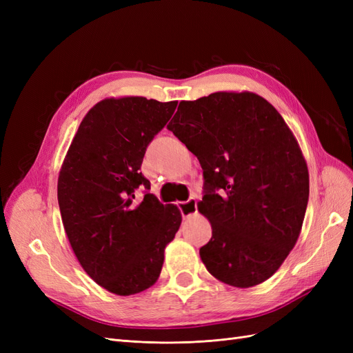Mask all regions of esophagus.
Segmentation results:
<instances>
[{
	"mask_svg": "<svg viewBox=\"0 0 353 353\" xmlns=\"http://www.w3.org/2000/svg\"><path fill=\"white\" fill-rule=\"evenodd\" d=\"M178 209L181 212V215H183V218H188L197 212V201L194 197H190L187 201L178 203Z\"/></svg>",
	"mask_w": 353,
	"mask_h": 353,
	"instance_id": "obj_1",
	"label": "esophagus"
}]
</instances>
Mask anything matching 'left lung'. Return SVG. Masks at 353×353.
<instances>
[{
    "instance_id": "left-lung-1",
    "label": "left lung",
    "mask_w": 353,
    "mask_h": 353,
    "mask_svg": "<svg viewBox=\"0 0 353 353\" xmlns=\"http://www.w3.org/2000/svg\"><path fill=\"white\" fill-rule=\"evenodd\" d=\"M168 130L203 169L208 271L241 288L268 280L294 248L309 199L307 166L281 114L253 92H213L181 101Z\"/></svg>"
}]
</instances>
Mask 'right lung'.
<instances>
[{"instance_id":"add662e5","label":"right lung","mask_w":353,"mask_h":353,"mask_svg":"<svg viewBox=\"0 0 353 353\" xmlns=\"http://www.w3.org/2000/svg\"><path fill=\"white\" fill-rule=\"evenodd\" d=\"M178 101L108 99L83 117L63 162L57 199L63 227L79 263L114 294L153 285L166 244L181 225L174 205L148 193L141 172L147 145L163 130ZM145 187V199H134Z\"/></svg>"}]
</instances>
